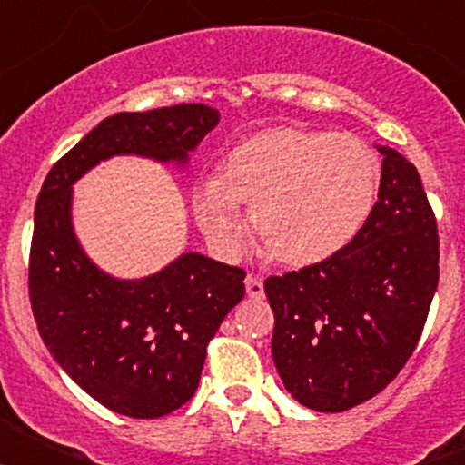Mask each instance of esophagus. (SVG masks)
I'll list each match as a JSON object with an SVG mask.
<instances>
[{"label":"esophagus","mask_w":465,"mask_h":465,"mask_svg":"<svg viewBox=\"0 0 465 465\" xmlns=\"http://www.w3.org/2000/svg\"><path fill=\"white\" fill-rule=\"evenodd\" d=\"M246 295L253 300H261L262 295H265V291H262V279L256 277V274H249L246 277Z\"/></svg>","instance_id":"34e87169"}]
</instances>
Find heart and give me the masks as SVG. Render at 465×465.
<instances>
[{
    "mask_svg": "<svg viewBox=\"0 0 465 465\" xmlns=\"http://www.w3.org/2000/svg\"><path fill=\"white\" fill-rule=\"evenodd\" d=\"M380 160L349 133L274 127L244 139L223 160L221 174L200 176L195 219L219 252H240L242 203L277 261H323L359 235L375 204Z\"/></svg>",
    "mask_w": 465,
    "mask_h": 465,
    "instance_id": "heart-1",
    "label": "heart"
}]
</instances>
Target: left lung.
Masks as SVG:
<instances>
[{
  "mask_svg": "<svg viewBox=\"0 0 465 465\" xmlns=\"http://www.w3.org/2000/svg\"><path fill=\"white\" fill-rule=\"evenodd\" d=\"M377 151L380 193L359 235L326 261L265 279L277 372L316 412L371 401L402 371L438 289V225L421 176L398 151Z\"/></svg>",
  "mask_w": 465,
  "mask_h": 465,
  "instance_id": "left-lung-1",
  "label": "left lung"
}]
</instances>
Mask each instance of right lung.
<instances>
[{
    "label": "right lung",
    "mask_w": 465,
    "mask_h": 465,
    "mask_svg": "<svg viewBox=\"0 0 465 465\" xmlns=\"http://www.w3.org/2000/svg\"><path fill=\"white\" fill-rule=\"evenodd\" d=\"M216 125L207 104L114 114L57 160L36 197L30 302L41 340L85 393L125 417H165L191 401L246 272L186 252L149 277H111L74 235L72 186L114 155L186 165Z\"/></svg>",
    "instance_id": "add662e5"
}]
</instances>
